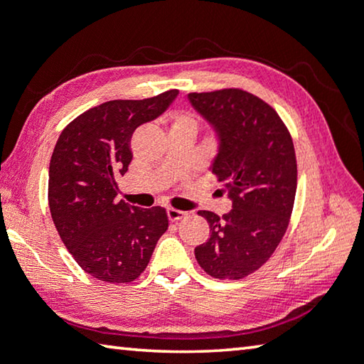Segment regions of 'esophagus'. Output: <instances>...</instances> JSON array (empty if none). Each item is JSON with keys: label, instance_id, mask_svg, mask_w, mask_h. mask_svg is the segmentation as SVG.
<instances>
[{"label": "esophagus", "instance_id": "obj_1", "mask_svg": "<svg viewBox=\"0 0 364 364\" xmlns=\"http://www.w3.org/2000/svg\"><path fill=\"white\" fill-rule=\"evenodd\" d=\"M166 213H168L170 222H178V220H181V218L186 217V212L178 210V209H168L166 210Z\"/></svg>", "mask_w": 364, "mask_h": 364}]
</instances>
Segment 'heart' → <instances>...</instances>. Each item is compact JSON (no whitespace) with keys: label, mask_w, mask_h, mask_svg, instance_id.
<instances>
[{"label":"heart","mask_w":364,"mask_h":364,"mask_svg":"<svg viewBox=\"0 0 364 364\" xmlns=\"http://www.w3.org/2000/svg\"><path fill=\"white\" fill-rule=\"evenodd\" d=\"M173 124H191L196 126V121L191 114L186 112H176L173 114Z\"/></svg>","instance_id":"heart-1"}]
</instances>
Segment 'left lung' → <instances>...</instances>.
Segmentation results:
<instances>
[{"label":"left lung","instance_id":"left-lung-1","mask_svg":"<svg viewBox=\"0 0 364 364\" xmlns=\"http://www.w3.org/2000/svg\"><path fill=\"white\" fill-rule=\"evenodd\" d=\"M191 105L218 136L210 170L233 209L223 217L199 210L210 228L194 250L213 279H245L269 261L284 238L296 194V157L279 113L241 89L191 92Z\"/></svg>","mask_w":364,"mask_h":364}]
</instances>
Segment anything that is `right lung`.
I'll return each instance as SVG.
<instances>
[{"label":"right lung","instance_id":"add662e5","mask_svg":"<svg viewBox=\"0 0 364 364\" xmlns=\"http://www.w3.org/2000/svg\"><path fill=\"white\" fill-rule=\"evenodd\" d=\"M109 100L73 119L58 137L48 171V204L60 238L82 270L108 284H129L168 230L164 207L117 200V178L132 160L131 136L176 99Z\"/></svg>","mask_w":364,"mask_h":364}]
</instances>
